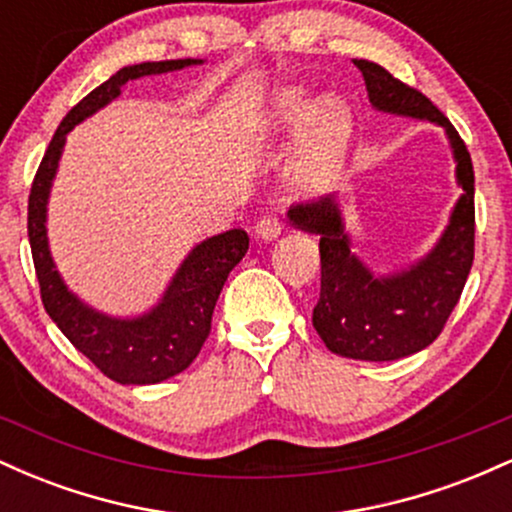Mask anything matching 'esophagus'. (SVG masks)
<instances>
[{"label":"esophagus","mask_w":512,"mask_h":512,"mask_svg":"<svg viewBox=\"0 0 512 512\" xmlns=\"http://www.w3.org/2000/svg\"><path fill=\"white\" fill-rule=\"evenodd\" d=\"M255 233L264 240H272V238L279 236V233H281L279 214H274V211H267V214H262L255 223Z\"/></svg>","instance_id":"1"}]
</instances>
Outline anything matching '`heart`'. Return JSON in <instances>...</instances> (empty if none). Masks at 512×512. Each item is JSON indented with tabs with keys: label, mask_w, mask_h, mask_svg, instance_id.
Instances as JSON below:
<instances>
[{
	"label": "heart",
	"mask_w": 512,
	"mask_h": 512,
	"mask_svg": "<svg viewBox=\"0 0 512 512\" xmlns=\"http://www.w3.org/2000/svg\"><path fill=\"white\" fill-rule=\"evenodd\" d=\"M308 101L310 96L305 88H284L269 108L264 129L284 132L303 122L296 154L289 166V180L293 190L315 195V192L327 190L337 178L346 142H349L351 113L337 96L320 98L310 110Z\"/></svg>",
	"instance_id": "heart-1"
}]
</instances>
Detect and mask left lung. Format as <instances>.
Here are the masks:
<instances>
[{
	"label": "left lung",
	"mask_w": 512,
	"mask_h": 512,
	"mask_svg": "<svg viewBox=\"0 0 512 512\" xmlns=\"http://www.w3.org/2000/svg\"><path fill=\"white\" fill-rule=\"evenodd\" d=\"M354 64L361 69L375 108L445 127L464 190L436 250L409 272L390 279H375L351 255L332 195L289 209V219L298 228L320 236V298L313 308V327L322 342L332 354L356 361H395L436 342L467 284L474 262V168L457 129L419 88L404 84L375 62Z\"/></svg>",
	"instance_id": "obj_1"
}]
</instances>
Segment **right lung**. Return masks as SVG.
Listing matches in <instances>:
<instances>
[{"label":"right lung","mask_w":512,"mask_h":512,"mask_svg":"<svg viewBox=\"0 0 512 512\" xmlns=\"http://www.w3.org/2000/svg\"><path fill=\"white\" fill-rule=\"evenodd\" d=\"M195 62L197 60H166L132 64L93 88L60 122L28 195V240H31L35 276H38L45 310L64 337L93 366L122 385L161 383L182 373L195 361L211 332V315H214V305L219 301L223 284L231 269L248 252V233L243 228H233L221 236L204 240L182 262L158 308L139 320H115V317H105L86 308L62 284L52 264L48 236H45V204H48L50 182L55 178L69 129L120 96V88L129 79L173 72Z\"/></svg>","instance_id":"right-lung-1"}]
</instances>
